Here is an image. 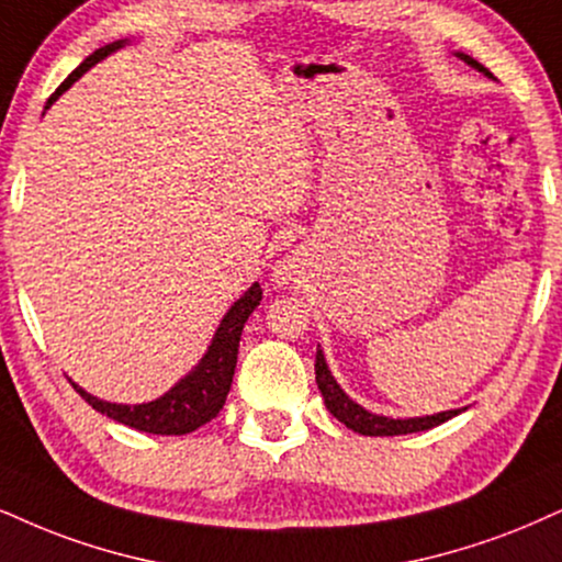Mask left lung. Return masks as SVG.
<instances>
[{
	"mask_svg": "<svg viewBox=\"0 0 562 562\" xmlns=\"http://www.w3.org/2000/svg\"><path fill=\"white\" fill-rule=\"evenodd\" d=\"M461 59L467 61V65H472L480 69V72L493 78V72H490L484 65H480L476 59L469 57V54H461ZM315 380H317V387H321V393L325 398V406L330 408V414H334L338 422H344L349 429H355V432H359V435H370V438L422 432V429L438 427V425H442V422H448L450 417H456V414H459L456 408L453 412H440V414H435V417H419V419H387V417H378V414H370L367 408L355 404V401H351L341 391V387H338L334 375H330L328 364H325L323 351H317V357H315Z\"/></svg>",
	"mask_w": 562,
	"mask_h": 562,
	"instance_id": "obj_1",
	"label": "left lung"
}]
</instances>
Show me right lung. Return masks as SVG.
Here are the masks:
<instances>
[{"label": "right lung", "mask_w": 562, "mask_h": 562, "mask_svg": "<svg viewBox=\"0 0 562 562\" xmlns=\"http://www.w3.org/2000/svg\"><path fill=\"white\" fill-rule=\"evenodd\" d=\"M124 46V41H114V44L95 48L82 65L75 69L61 86L48 95L46 109L59 99L65 90L80 78L82 72H88L95 61L112 54L114 48ZM262 300L260 283H252L249 292H245L241 300L234 302V307L228 310L221 321L216 336H213L211 349L203 357V362L195 367V372H190L182 383L171 387L169 393H164L161 398L150 401V404H137V406H124V404H109V401L93 398L82 387L72 385L82 398L88 401L95 412L106 414L109 419L122 422V425L140 429V432H154V435H187L192 429L203 427L205 422H211L216 414L224 408L228 387H232L234 367H237L239 355V338L241 328H245L247 317L252 315V310L258 307Z\"/></svg>", "instance_id": "1"}]
</instances>
